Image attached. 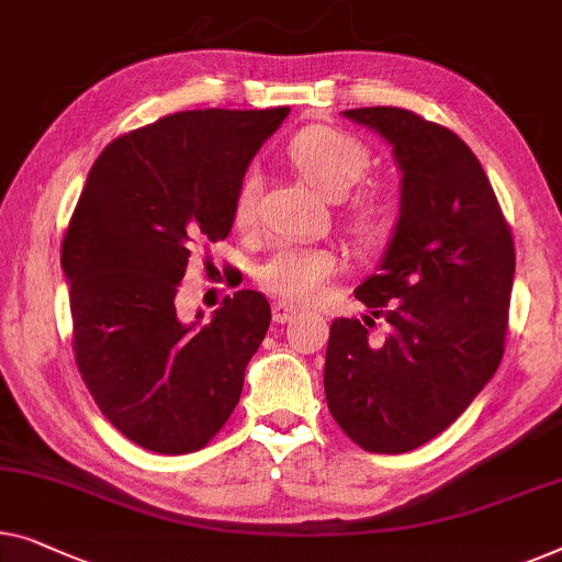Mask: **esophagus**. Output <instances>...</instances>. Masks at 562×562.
Segmentation results:
<instances>
[{"label": "esophagus", "instance_id": "esophagus-1", "mask_svg": "<svg viewBox=\"0 0 562 562\" xmlns=\"http://www.w3.org/2000/svg\"><path fill=\"white\" fill-rule=\"evenodd\" d=\"M299 308L294 304H286V301H276L273 304V322L279 324H286L296 316Z\"/></svg>", "mask_w": 562, "mask_h": 562}]
</instances>
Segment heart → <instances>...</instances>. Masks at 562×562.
<instances>
[{
  "label": "heart",
  "instance_id": "obj_1",
  "mask_svg": "<svg viewBox=\"0 0 562 562\" xmlns=\"http://www.w3.org/2000/svg\"><path fill=\"white\" fill-rule=\"evenodd\" d=\"M289 157L316 190L345 198L368 177L372 159L357 136L331 126H312L289 146ZM261 200V175H243L235 192L233 217L240 227L254 225ZM347 227L362 243H382L395 227V207L380 192H362L347 205ZM339 256L329 248H281L258 271L261 286L289 301H316L339 273Z\"/></svg>",
  "mask_w": 562,
  "mask_h": 562
}]
</instances>
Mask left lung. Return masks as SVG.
<instances>
[{
  "label": "left lung",
  "mask_w": 562,
  "mask_h": 562,
  "mask_svg": "<svg viewBox=\"0 0 562 562\" xmlns=\"http://www.w3.org/2000/svg\"><path fill=\"white\" fill-rule=\"evenodd\" d=\"M347 119L393 146L401 215L380 271L355 296L387 322L335 319L324 393L357 446L405 453L457 420L497 372L507 337L515 240L474 151L451 128L395 105Z\"/></svg>",
  "instance_id": "obj_1"
}]
</instances>
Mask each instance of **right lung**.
<instances>
[{"label":"right lung","mask_w":562,"mask_h":562,"mask_svg":"<svg viewBox=\"0 0 562 562\" xmlns=\"http://www.w3.org/2000/svg\"><path fill=\"white\" fill-rule=\"evenodd\" d=\"M289 116L180 111L119 136L95 159L63 238L72 349L101 413L146 451H200L231 418L271 324L250 289L187 322L190 250L227 238L250 159Z\"/></svg>","instance_id":"add662e5"}]
</instances>
